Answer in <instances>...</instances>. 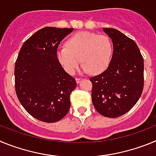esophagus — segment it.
Returning a JSON list of instances; mask_svg holds the SVG:
<instances>
[{
  "instance_id": "1",
  "label": "esophagus",
  "mask_w": 156,
  "mask_h": 156,
  "mask_svg": "<svg viewBox=\"0 0 156 156\" xmlns=\"http://www.w3.org/2000/svg\"><path fill=\"white\" fill-rule=\"evenodd\" d=\"M83 80V78H76V81L77 83H80Z\"/></svg>"
}]
</instances>
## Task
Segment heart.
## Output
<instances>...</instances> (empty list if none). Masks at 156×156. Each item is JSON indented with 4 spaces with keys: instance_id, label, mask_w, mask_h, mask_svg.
<instances>
[{
    "instance_id": "heart-1",
    "label": "heart",
    "mask_w": 156,
    "mask_h": 156,
    "mask_svg": "<svg viewBox=\"0 0 156 156\" xmlns=\"http://www.w3.org/2000/svg\"><path fill=\"white\" fill-rule=\"evenodd\" d=\"M112 55V44L109 37L90 32L76 33L67 41L66 46L57 51L58 60L70 74L74 73L80 61L83 63V72L101 73L109 66Z\"/></svg>"
}]
</instances>
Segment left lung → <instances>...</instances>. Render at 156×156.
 I'll use <instances>...</instances> for the list:
<instances>
[{"label": "left lung", "mask_w": 156, "mask_h": 156, "mask_svg": "<svg viewBox=\"0 0 156 156\" xmlns=\"http://www.w3.org/2000/svg\"><path fill=\"white\" fill-rule=\"evenodd\" d=\"M112 39L113 54L105 71L90 78L92 102L103 116L124 115L137 102L144 88V59L137 44L112 28H103Z\"/></svg>", "instance_id": "left-lung-1"}]
</instances>
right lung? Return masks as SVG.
<instances>
[{
    "label": "right lung",
    "instance_id": "1",
    "mask_svg": "<svg viewBox=\"0 0 156 156\" xmlns=\"http://www.w3.org/2000/svg\"><path fill=\"white\" fill-rule=\"evenodd\" d=\"M73 30L44 27L19 51L15 66L16 94L23 108L38 120L58 122L68 113L76 82L59 63L57 49Z\"/></svg>",
    "mask_w": 156,
    "mask_h": 156
}]
</instances>
